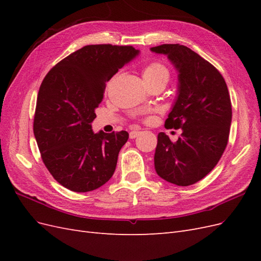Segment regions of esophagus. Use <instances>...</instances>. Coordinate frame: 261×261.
Returning a JSON list of instances; mask_svg holds the SVG:
<instances>
[{
    "mask_svg": "<svg viewBox=\"0 0 261 261\" xmlns=\"http://www.w3.org/2000/svg\"><path fill=\"white\" fill-rule=\"evenodd\" d=\"M139 134H140V132L133 130V132H130V133H129V138H130V139L136 138V137H138V136H139Z\"/></svg>",
    "mask_w": 261,
    "mask_h": 261,
    "instance_id": "obj_1",
    "label": "esophagus"
}]
</instances>
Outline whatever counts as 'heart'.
Here are the masks:
<instances>
[{
    "label": "heart",
    "mask_w": 261,
    "mask_h": 261,
    "mask_svg": "<svg viewBox=\"0 0 261 261\" xmlns=\"http://www.w3.org/2000/svg\"><path fill=\"white\" fill-rule=\"evenodd\" d=\"M143 77L146 83L169 80V70L160 62H151L143 68Z\"/></svg>",
    "instance_id": "b5f03b06"
}]
</instances>
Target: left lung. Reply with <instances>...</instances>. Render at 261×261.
I'll return each mask as SVG.
<instances>
[{
  "label": "left lung",
  "instance_id": "1",
  "mask_svg": "<svg viewBox=\"0 0 261 261\" xmlns=\"http://www.w3.org/2000/svg\"><path fill=\"white\" fill-rule=\"evenodd\" d=\"M150 50L167 55L177 70V94L165 127L183 130L176 143L158 134L154 169L169 183L193 185L216 167L227 145L232 122L227 86L215 66L185 45Z\"/></svg>",
  "mask_w": 261,
  "mask_h": 261
}]
</instances>
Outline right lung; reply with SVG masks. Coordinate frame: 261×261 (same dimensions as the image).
Wrapping results in <instances>:
<instances>
[{
  "label": "right lung",
  "mask_w": 261,
  "mask_h": 261,
  "mask_svg": "<svg viewBox=\"0 0 261 261\" xmlns=\"http://www.w3.org/2000/svg\"><path fill=\"white\" fill-rule=\"evenodd\" d=\"M138 54L130 45H85L44 77L34 134L43 163L62 186L86 193L112 177L128 133H94L91 123L107 82Z\"/></svg>",
  "instance_id": "obj_1"
}]
</instances>
